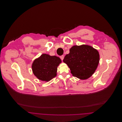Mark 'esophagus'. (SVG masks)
<instances>
[{
    "mask_svg": "<svg viewBox=\"0 0 122 122\" xmlns=\"http://www.w3.org/2000/svg\"><path fill=\"white\" fill-rule=\"evenodd\" d=\"M64 55H62V56H61L60 57V58H61V59L62 60H63V59H64Z\"/></svg>",
    "mask_w": 122,
    "mask_h": 122,
    "instance_id": "esophagus-1",
    "label": "esophagus"
}]
</instances>
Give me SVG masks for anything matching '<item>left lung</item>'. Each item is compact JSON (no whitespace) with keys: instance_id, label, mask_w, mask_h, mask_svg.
<instances>
[{"instance_id":"8db88e82","label":"left lung","mask_w":122,"mask_h":122,"mask_svg":"<svg viewBox=\"0 0 122 122\" xmlns=\"http://www.w3.org/2000/svg\"><path fill=\"white\" fill-rule=\"evenodd\" d=\"M99 58L97 50L90 46L83 45L72 46L63 62L68 65L73 76L85 80L90 77L96 71Z\"/></svg>"}]
</instances>
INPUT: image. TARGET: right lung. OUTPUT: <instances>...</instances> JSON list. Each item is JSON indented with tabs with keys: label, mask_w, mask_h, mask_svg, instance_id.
Masks as SVG:
<instances>
[{
	"label": "right lung",
	"mask_w": 122,
	"mask_h": 122,
	"mask_svg": "<svg viewBox=\"0 0 122 122\" xmlns=\"http://www.w3.org/2000/svg\"><path fill=\"white\" fill-rule=\"evenodd\" d=\"M61 63L59 57L43 54L34 61L32 65L33 73L41 81H49L57 75V67Z\"/></svg>",
	"instance_id": "add662e5"
}]
</instances>
